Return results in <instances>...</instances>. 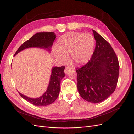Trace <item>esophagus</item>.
<instances>
[{
  "instance_id": "esophagus-1",
  "label": "esophagus",
  "mask_w": 134,
  "mask_h": 134,
  "mask_svg": "<svg viewBox=\"0 0 134 134\" xmlns=\"http://www.w3.org/2000/svg\"><path fill=\"white\" fill-rule=\"evenodd\" d=\"M71 69H72V68L71 67H66L65 69V71H64L65 74H67L70 71H71Z\"/></svg>"
}]
</instances>
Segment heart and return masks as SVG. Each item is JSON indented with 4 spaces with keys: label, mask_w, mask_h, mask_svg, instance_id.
<instances>
[{
    "label": "heart",
    "mask_w": 134,
    "mask_h": 134,
    "mask_svg": "<svg viewBox=\"0 0 134 134\" xmlns=\"http://www.w3.org/2000/svg\"><path fill=\"white\" fill-rule=\"evenodd\" d=\"M94 45V37L91 34L69 32L58 40L54 56L56 59L65 62L71 54V60L75 64L83 65L92 58Z\"/></svg>",
    "instance_id": "1"
}]
</instances>
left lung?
<instances>
[{"label": "left lung", "mask_w": 134, "mask_h": 134, "mask_svg": "<svg viewBox=\"0 0 134 134\" xmlns=\"http://www.w3.org/2000/svg\"><path fill=\"white\" fill-rule=\"evenodd\" d=\"M96 46L86 65L76 70L77 87L80 96L88 102L98 103L113 93L118 79L119 66L111 45L92 30Z\"/></svg>", "instance_id": "8db88e82"}]
</instances>
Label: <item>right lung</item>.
<instances>
[{
	"mask_svg": "<svg viewBox=\"0 0 134 134\" xmlns=\"http://www.w3.org/2000/svg\"><path fill=\"white\" fill-rule=\"evenodd\" d=\"M56 36V34L52 32L36 33L19 47L14 56H16L24 49L31 48L42 49L50 53ZM64 69V66L52 67L49 85L46 92L41 96L35 98H30L18 91L19 94L24 99L35 106L45 107L51 104L56 100L59 96L61 81L65 76Z\"/></svg>",
	"mask_w": 134,
	"mask_h": 134,
	"instance_id": "1",
	"label": "right lung"
}]
</instances>
